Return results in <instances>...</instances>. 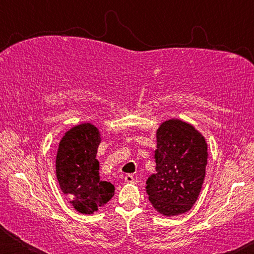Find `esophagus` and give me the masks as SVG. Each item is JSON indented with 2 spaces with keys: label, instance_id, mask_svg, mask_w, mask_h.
Wrapping results in <instances>:
<instances>
[{
  "label": "esophagus",
  "instance_id": "esophagus-1",
  "mask_svg": "<svg viewBox=\"0 0 254 254\" xmlns=\"http://www.w3.org/2000/svg\"><path fill=\"white\" fill-rule=\"evenodd\" d=\"M124 180H126L127 184H134V177H133L132 175H127L126 178H124Z\"/></svg>",
  "mask_w": 254,
  "mask_h": 254
}]
</instances>
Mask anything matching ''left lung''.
Returning <instances> with one entry per match:
<instances>
[{
	"instance_id": "obj_1",
	"label": "left lung",
	"mask_w": 254,
	"mask_h": 254,
	"mask_svg": "<svg viewBox=\"0 0 254 254\" xmlns=\"http://www.w3.org/2000/svg\"><path fill=\"white\" fill-rule=\"evenodd\" d=\"M156 174L147 180L153 208L163 216L188 212L203 186L208 152L204 135L179 119L163 121L156 132Z\"/></svg>"
}]
</instances>
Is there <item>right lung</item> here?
I'll use <instances>...</instances> for the list:
<instances>
[{"instance_id": "add662e5", "label": "right lung", "mask_w": 254, "mask_h": 254, "mask_svg": "<svg viewBox=\"0 0 254 254\" xmlns=\"http://www.w3.org/2000/svg\"><path fill=\"white\" fill-rule=\"evenodd\" d=\"M101 132L92 123H81L65 132L56 156L60 189L77 212L93 214L114 196L111 183L101 180L96 159Z\"/></svg>"}]
</instances>
